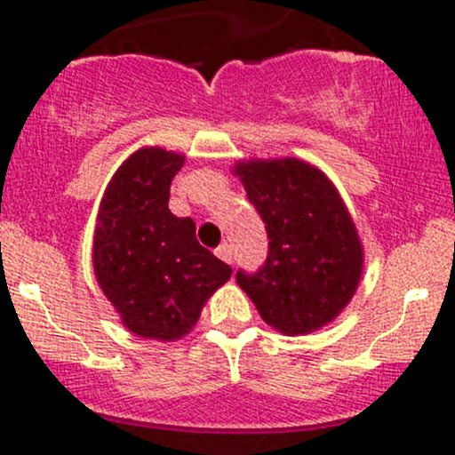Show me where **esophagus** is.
Here are the masks:
<instances>
[{
    "instance_id": "34e87169",
    "label": "esophagus",
    "mask_w": 455,
    "mask_h": 455,
    "mask_svg": "<svg viewBox=\"0 0 455 455\" xmlns=\"http://www.w3.org/2000/svg\"><path fill=\"white\" fill-rule=\"evenodd\" d=\"M216 257L220 259V260H224V263L231 265L233 263V248L228 243L218 245V248H216Z\"/></svg>"
}]
</instances>
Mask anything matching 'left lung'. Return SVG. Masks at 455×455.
<instances>
[{
	"mask_svg": "<svg viewBox=\"0 0 455 455\" xmlns=\"http://www.w3.org/2000/svg\"><path fill=\"white\" fill-rule=\"evenodd\" d=\"M248 201L265 222L267 259L237 271L260 318L286 336L333 321L359 284L363 250L340 195L321 171L295 158L239 162Z\"/></svg>",
	"mask_w": 455,
	"mask_h": 455,
	"instance_id": "1",
	"label": "left lung"
}]
</instances>
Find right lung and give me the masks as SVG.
<instances>
[{"label":"right lung","mask_w":455,"mask_h":455,"mask_svg":"<svg viewBox=\"0 0 455 455\" xmlns=\"http://www.w3.org/2000/svg\"><path fill=\"white\" fill-rule=\"evenodd\" d=\"M184 156L160 148L132 154L107 186L93 269L124 325L151 340L186 336L203 304L233 269L196 242L192 218L169 210L171 181Z\"/></svg>","instance_id":"add662e5"}]
</instances>
